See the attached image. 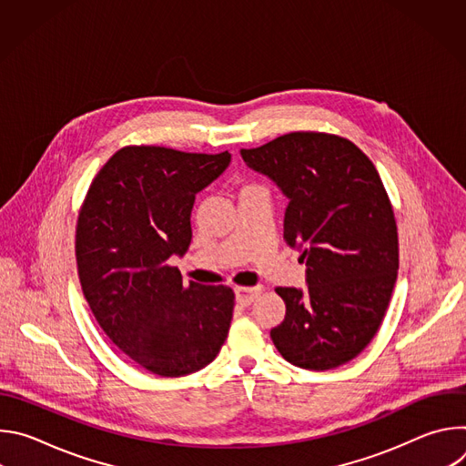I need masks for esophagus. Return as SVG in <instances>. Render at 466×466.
I'll return each mask as SVG.
<instances>
[{
	"label": "esophagus",
	"instance_id": "34e87169",
	"mask_svg": "<svg viewBox=\"0 0 466 466\" xmlns=\"http://www.w3.org/2000/svg\"><path fill=\"white\" fill-rule=\"evenodd\" d=\"M263 293L261 286H254V288H245V286H238L236 288V300L243 306H248L250 302H254L259 295Z\"/></svg>",
	"mask_w": 466,
	"mask_h": 466
}]
</instances>
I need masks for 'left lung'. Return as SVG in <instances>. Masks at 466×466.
I'll return each mask as SVG.
<instances>
[{
    "instance_id": "obj_1",
    "label": "left lung",
    "mask_w": 466,
    "mask_h": 466,
    "mask_svg": "<svg viewBox=\"0 0 466 466\" xmlns=\"http://www.w3.org/2000/svg\"><path fill=\"white\" fill-rule=\"evenodd\" d=\"M241 157L288 195L284 238L308 265L306 291L275 289L286 319L271 339L300 369L345 365L376 336L396 282L398 230L383 182L356 144L329 132H289Z\"/></svg>"
}]
</instances>
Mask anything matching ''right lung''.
Instances as JSON below:
<instances>
[{
	"label": "right lung",
	"instance_id": "obj_1",
	"mask_svg": "<svg viewBox=\"0 0 466 466\" xmlns=\"http://www.w3.org/2000/svg\"><path fill=\"white\" fill-rule=\"evenodd\" d=\"M230 153L125 146L94 177L76 228L85 299L108 339L158 376H184L219 354L232 320L228 286L182 284L169 263L191 241L195 193Z\"/></svg>",
	"mask_w": 466,
	"mask_h": 466
}]
</instances>
